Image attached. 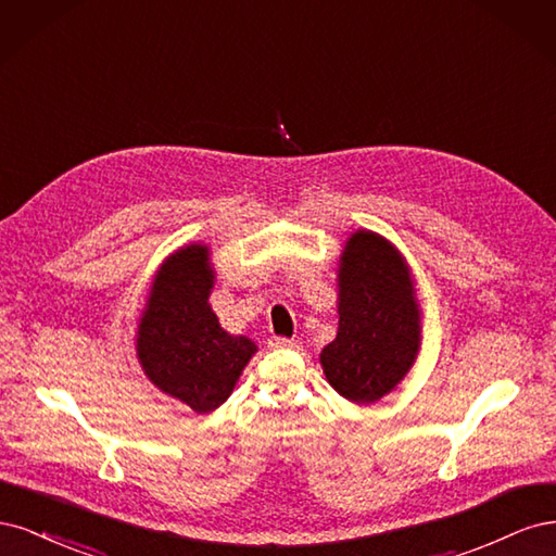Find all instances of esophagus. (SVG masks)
<instances>
[{"label": "esophagus", "instance_id": "1", "mask_svg": "<svg viewBox=\"0 0 556 556\" xmlns=\"http://www.w3.org/2000/svg\"><path fill=\"white\" fill-rule=\"evenodd\" d=\"M271 348L292 350V348H299V341H296V339H285V336H274V339H271Z\"/></svg>", "mask_w": 556, "mask_h": 556}]
</instances>
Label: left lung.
<instances>
[{"mask_svg":"<svg viewBox=\"0 0 556 556\" xmlns=\"http://www.w3.org/2000/svg\"><path fill=\"white\" fill-rule=\"evenodd\" d=\"M422 313L410 268L380 233L359 229L339 260V331L319 352L336 392L355 403H376L413 368Z\"/></svg>","mask_w":556,"mask_h":556,"instance_id":"obj_1","label":"left lung"}]
</instances>
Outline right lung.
<instances>
[{"label":"right lung","instance_id":"1","mask_svg":"<svg viewBox=\"0 0 556 556\" xmlns=\"http://www.w3.org/2000/svg\"><path fill=\"white\" fill-rule=\"evenodd\" d=\"M213 280L208 245L176 250L157 268L137 331V355L148 380L194 413L223 406L257 352L248 336L220 327L208 304Z\"/></svg>","mask_w":556,"mask_h":556}]
</instances>
